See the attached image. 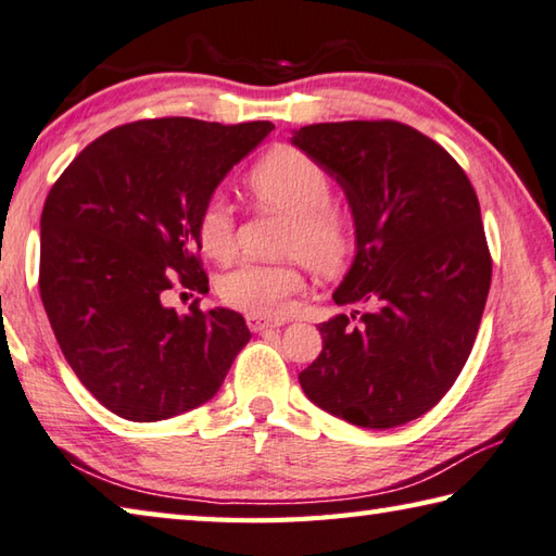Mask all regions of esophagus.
Returning <instances> with one entry per match:
<instances>
[{
  "instance_id": "1",
  "label": "esophagus",
  "mask_w": 556,
  "mask_h": 556,
  "mask_svg": "<svg viewBox=\"0 0 556 556\" xmlns=\"http://www.w3.org/2000/svg\"><path fill=\"white\" fill-rule=\"evenodd\" d=\"M247 325L251 332H266V329H276L283 323H278V319H266V317H256V315H249L247 317Z\"/></svg>"
}]
</instances>
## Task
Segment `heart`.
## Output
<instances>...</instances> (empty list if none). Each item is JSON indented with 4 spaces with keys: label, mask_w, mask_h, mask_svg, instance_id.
Segmentation results:
<instances>
[{
    "label": "heart",
    "mask_w": 556,
    "mask_h": 556,
    "mask_svg": "<svg viewBox=\"0 0 556 556\" xmlns=\"http://www.w3.org/2000/svg\"><path fill=\"white\" fill-rule=\"evenodd\" d=\"M247 188L261 207L290 214L283 251L300 253L323 276L342 270L354 249L352 214L332 202V178L315 159L293 146H278L253 165ZM200 249L214 261L233 253V214L222 194H214L198 219ZM305 288V266L299 256L280 263H243L219 278V298L239 313L283 317Z\"/></svg>",
    "instance_id": "1"
}]
</instances>
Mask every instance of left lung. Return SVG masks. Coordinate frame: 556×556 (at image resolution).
<instances>
[{
  "mask_svg": "<svg viewBox=\"0 0 556 556\" xmlns=\"http://www.w3.org/2000/svg\"><path fill=\"white\" fill-rule=\"evenodd\" d=\"M293 143L334 175L354 214L356 258L319 325L305 395L342 420L388 430L442 401L469 358L491 288L479 198L430 136L393 119L309 124Z\"/></svg>",
  "mask_w": 556,
  "mask_h": 556,
  "instance_id": "left-lung-1",
  "label": "left lung"
}]
</instances>
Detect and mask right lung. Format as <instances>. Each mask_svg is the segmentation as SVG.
Masks as SVG:
<instances>
[{
  "label": "right lung",
  "instance_id": "right-lung-1",
  "mask_svg": "<svg viewBox=\"0 0 556 556\" xmlns=\"http://www.w3.org/2000/svg\"><path fill=\"white\" fill-rule=\"evenodd\" d=\"M270 122L163 116L122 124L75 155L41 214L38 288L80 383L131 422L188 413L219 391L251 332L233 309L165 307L207 293L198 219Z\"/></svg>",
  "mask_w": 556,
  "mask_h": 556
}]
</instances>
